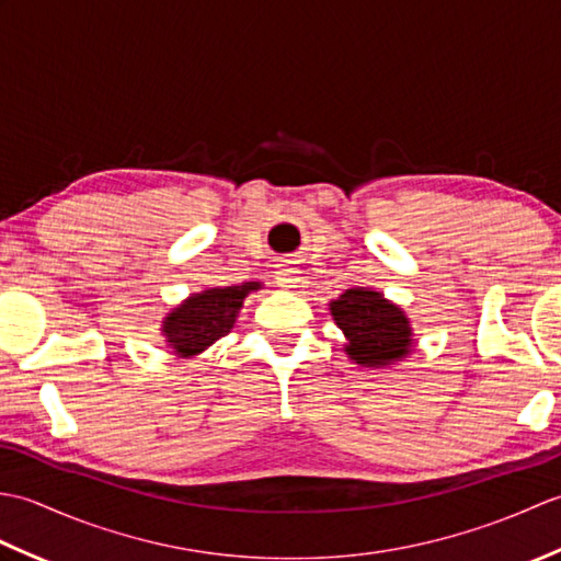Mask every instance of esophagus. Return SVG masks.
Wrapping results in <instances>:
<instances>
[{"mask_svg":"<svg viewBox=\"0 0 561 561\" xmlns=\"http://www.w3.org/2000/svg\"><path fill=\"white\" fill-rule=\"evenodd\" d=\"M299 267H296V262H284V265H279L277 270V282L282 284V287H296V282H299Z\"/></svg>","mask_w":561,"mask_h":561,"instance_id":"1","label":"esophagus"}]
</instances>
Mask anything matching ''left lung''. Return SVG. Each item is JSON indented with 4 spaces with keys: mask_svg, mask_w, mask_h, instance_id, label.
Masks as SVG:
<instances>
[{
    "mask_svg": "<svg viewBox=\"0 0 561 561\" xmlns=\"http://www.w3.org/2000/svg\"><path fill=\"white\" fill-rule=\"evenodd\" d=\"M330 313L347 337L344 352L366 368L390 366L404 359L414 347L410 318L383 294L356 287L330 301Z\"/></svg>",
    "mask_w": 561,
    "mask_h": 561,
    "instance_id": "1",
    "label": "left lung"
}]
</instances>
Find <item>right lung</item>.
<instances>
[{
  "label": "right lung",
  "mask_w": 561,
  "mask_h": 561,
  "mask_svg": "<svg viewBox=\"0 0 561 561\" xmlns=\"http://www.w3.org/2000/svg\"><path fill=\"white\" fill-rule=\"evenodd\" d=\"M260 282H245L241 287H214L193 294L163 318L161 332L178 356H197L214 342L229 335L243 299L257 291Z\"/></svg>",
  "instance_id": "add662e5"
}]
</instances>
